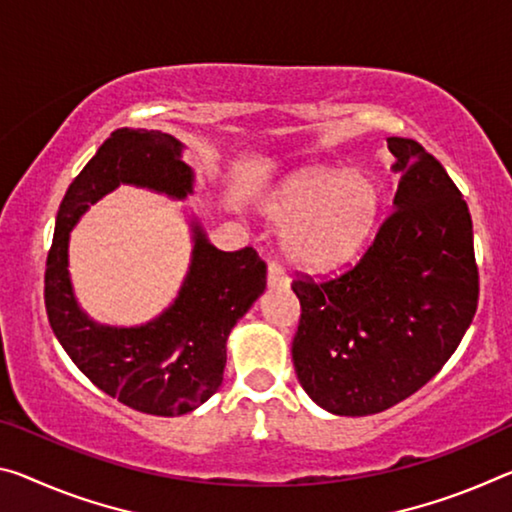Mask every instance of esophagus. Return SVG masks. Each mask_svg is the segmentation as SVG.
<instances>
[{"mask_svg":"<svg viewBox=\"0 0 512 512\" xmlns=\"http://www.w3.org/2000/svg\"><path fill=\"white\" fill-rule=\"evenodd\" d=\"M269 287H289V275L280 264H269Z\"/></svg>","mask_w":512,"mask_h":512,"instance_id":"34e87169","label":"esophagus"}]
</instances>
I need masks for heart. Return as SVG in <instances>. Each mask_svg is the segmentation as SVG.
Segmentation results:
<instances>
[{"label": "heart", "mask_w": 512, "mask_h": 512, "mask_svg": "<svg viewBox=\"0 0 512 512\" xmlns=\"http://www.w3.org/2000/svg\"><path fill=\"white\" fill-rule=\"evenodd\" d=\"M380 196L362 173L305 170L266 200L264 212L285 232V255L300 269L328 271L358 255L376 221Z\"/></svg>", "instance_id": "obj_1"}]
</instances>
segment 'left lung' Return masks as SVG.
<instances>
[{
    "mask_svg": "<svg viewBox=\"0 0 512 512\" xmlns=\"http://www.w3.org/2000/svg\"><path fill=\"white\" fill-rule=\"evenodd\" d=\"M401 173L394 212L332 280L298 275L291 344L300 385L332 415L364 417L424 387L456 351L478 303L472 216L417 141L387 139Z\"/></svg>",
    "mask_w": 512,
    "mask_h": 512,
    "instance_id": "1",
    "label": "left lung"
}]
</instances>
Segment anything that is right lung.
<instances>
[{
	"label": "right lung",
	"mask_w": 512,
	"mask_h": 512,
	"mask_svg": "<svg viewBox=\"0 0 512 512\" xmlns=\"http://www.w3.org/2000/svg\"><path fill=\"white\" fill-rule=\"evenodd\" d=\"M182 148L157 129H116L68 186L45 269V310L63 351L104 394L157 417L186 415L221 387L227 337L266 289V264L250 246L223 253L193 221L191 266L175 303L145 326H100L75 300L68 239L88 205L120 184L177 200L193 193Z\"/></svg>",
	"instance_id": "add662e5"
}]
</instances>
